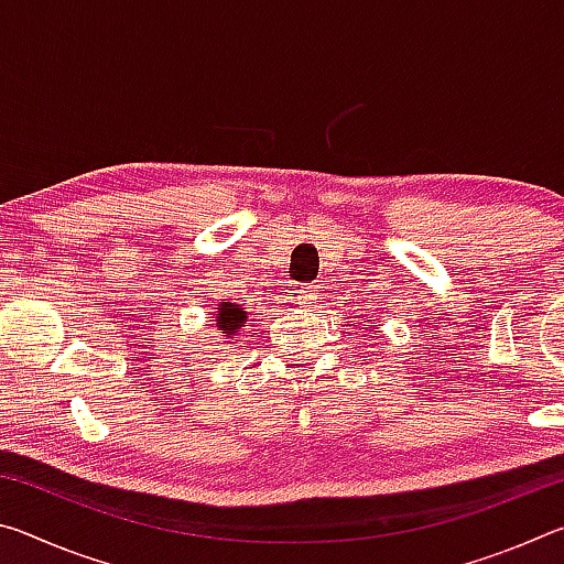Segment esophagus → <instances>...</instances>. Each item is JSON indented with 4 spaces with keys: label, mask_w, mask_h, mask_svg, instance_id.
<instances>
[{
    "label": "esophagus",
    "mask_w": 564,
    "mask_h": 564,
    "mask_svg": "<svg viewBox=\"0 0 564 564\" xmlns=\"http://www.w3.org/2000/svg\"><path fill=\"white\" fill-rule=\"evenodd\" d=\"M316 299H318V289L311 283H301L299 291H295V301H299V305L316 303Z\"/></svg>",
    "instance_id": "34e87169"
}]
</instances>
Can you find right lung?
<instances>
[{"instance_id": "1", "label": "right lung", "mask_w": 564, "mask_h": 564, "mask_svg": "<svg viewBox=\"0 0 564 564\" xmlns=\"http://www.w3.org/2000/svg\"><path fill=\"white\" fill-rule=\"evenodd\" d=\"M216 318H218V323H216L218 330L228 333V336H234V333L238 330V326H241V323L246 321L243 311L236 308L234 303H221V308H218Z\"/></svg>"}]
</instances>
